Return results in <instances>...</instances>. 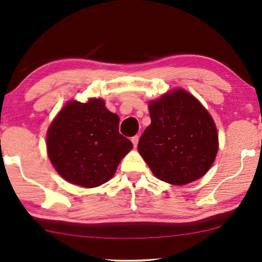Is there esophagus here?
<instances>
[{"instance_id":"1","label":"esophagus","mask_w":262,"mask_h":262,"mask_svg":"<svg viewBox=\"0 0 262 262\" xmlns=\"http://www.w3.org/2000/svg\"><path fill=\"white\" fill-rule=\"evenodd\" d=\"M138 140H140V136H137V135H136V136H134V137L131 138L132 143H134V146H135V147H137V144H138Z\"/></svg>"}]
</instances>
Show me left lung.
Returning a JSON list of instances; mask_svg holds the SVG:
<instances>
[{"label":"left lung","instance_id":"obj_1","mask_svg":"<svg viewBox=\"0 0 262 262\" xmlns=\"http://www.w3.org/2000/svg\"><path fill=\"white\" fill-rule=\"evenodd\" d=\"M148 106L151 122L137 148L154 176L176 186L204 176L219 150L217 130L209 112L182 89Z\"/></svg>","mask_w":262,"mask_h":262}]
</instances>
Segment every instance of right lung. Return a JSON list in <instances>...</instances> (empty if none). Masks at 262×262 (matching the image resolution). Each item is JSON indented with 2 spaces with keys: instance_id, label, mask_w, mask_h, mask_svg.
<instances>
[{
  "instance_id": "right-lung-1",
  "label": "right lung",
  "mask_w": 262,
  "mask_h": 262,
  "mask_svg": "<svg viewBox=\"0 0 262 262\" xmlns=\"http://www.w3.org/2000/svg\"><path fill=\"white\" fill-rule=\"evenodd\" d=\"M119 116L101 98L70 101L47 131V154L57 172L73 185L93 188L114 176L122 158L132 149L119 134Z\"/></svg>"
}]
</instances>
